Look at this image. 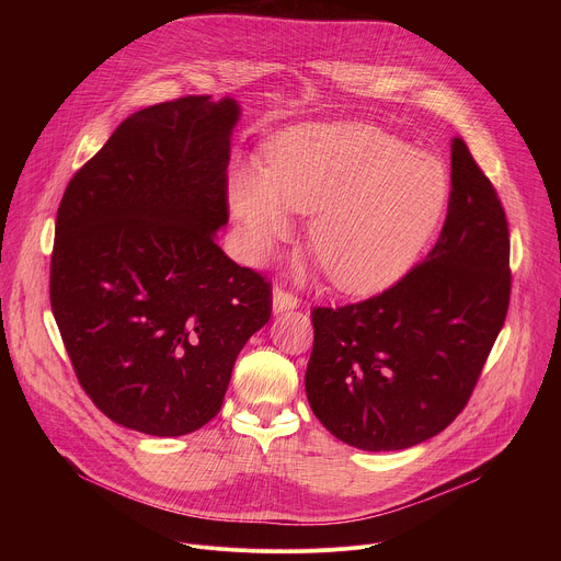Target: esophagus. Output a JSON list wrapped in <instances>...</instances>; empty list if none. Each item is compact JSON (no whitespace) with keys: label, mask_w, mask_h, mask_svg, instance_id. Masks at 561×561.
<instances>
[{"label":"esophagus","mask_w":561,"mask_h":561,"mask_svg":"<svg viewBox=\"0 0 561 561\" xmlns=\"http://www.w3.org/2000/svg\"><path fill=\"white\" fill-rule=\"evenodd\" d=\"M297 297L295 295H290V293H286L284 288H275L273 290V312L275 314H279V312H286V310H295L297 308Z\"/></svg>","instance_id":"1"}]
</instances>
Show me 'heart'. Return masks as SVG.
I'll list each match as a JSON object with an SVG mask.
<instances>
[{
    "mask_svg": "<svg viewBox=\"0 0 561 561\" xmlns=\"http://www.w3.org/2000/svg\"><path fill=\"white\" fill-rule=\"evenodd\" d=\"M448 193L439 159L366 124L288 128L273 141L266 171L242 167L228 186L253 257H268L293 232L288 209L312 215L314 260L355 295L394 284L415 264Z\"/></svg>",
    "mask_w": 561,
    "mask_h": 561,
    "instance_id": "obj_1",
    "label": "heart"
}]
</instances>
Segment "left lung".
Instances as JSON below:
<instances>
[{
  "label": "left lung",
  "mask_w": 561,
  "mask_h": 561,
  "mask_svg": "<svg viewBox=\"0 0 561 561\" xmlns=\"http://www.w3.org/2000/svg\"><path fill=\"white\" fill-rule=\"evenodd\" d=\"M437 244L402 282L359 304L312 308L306 397L314 417L362 450H404L466 407L504 327L511 239L491 180L455 137Z\"/></svg>",
  "instance_id": "1"
}]
</instances>
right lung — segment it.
I'll return each instance as SVG.
<instances>
[{"mask_svg":"<svg viewBox=\"0 0 561 561\" xmlns=\"http://www.w3.org/2000/svg\"><path fill=\"white\" fill-rule=\"evenodd\" d=\"M208 95L126 117L61 197L50 306L75 375L113 422L180 437L221 409L234 359L271 319V284L219 247L230 135Z\"/></svg>","mask_w":561,"mask_h":561,"instance_id":"obj_1","label":"right lung"}]
</instances>
